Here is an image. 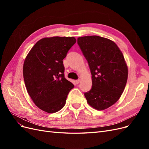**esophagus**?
Segmentation results:
<instances>
[{
    "mask_svg": "<svg viewBox=\"0 0 149 149\" xmlns=\"http://www.w3.org/2000/svg\"><path fill=\"white\" fill-rule=\"evenodd\" d=\"M75 82H76V84H78V83H79V82H80V79H79L76 80V81H75Z\"/></svg>",
    "mask_w": 149,
    "mask_h": 149,
    "instance_id": "esophagus-1",
    "label": "esophagus"
}]
</instances>
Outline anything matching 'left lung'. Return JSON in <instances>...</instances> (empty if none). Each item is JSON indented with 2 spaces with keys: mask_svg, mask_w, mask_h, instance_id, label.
I'll return each mask as SVG.
<instances>
[{
  "mask_svg": "<svg viewBox=\"0 0 149 149\" xmlns=\"http://www.w3.org/2000/svg\"><path fill=\"white\" fill-rule=\"evenodd\" d=\"M92 74V88L84 96L89 104L99 111L109 108L123 94L128 77L123 54L112 40L97 35L78 38Z\"/></svg>",
  "mask_w": 149,
  "mask_h": 149,
  "instance_id": "1",
  "label": "left lung"
}]
</instances>
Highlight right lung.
Returning a JSON list of instances; mask_svg holds the SVG:
<instances>
[{
	"instance_id": "right-lung-1",
	"label": "right lung",
	"mask_w": 149,
	"mask_h": 149,
	"mask_svg": "<svg viewBox=\"0 0 149 149\" xmlns=\"http://www.w3.org/2000/svg\"><path fill=\"white\" fill-rule=\"evenodd\" d=\"M76 42L74 37L42 38L25 59L23 74L26 90L35 104L48 113L61 110L74 88L65 78L63 60Z\"/></svg>"
}]
</instances>
